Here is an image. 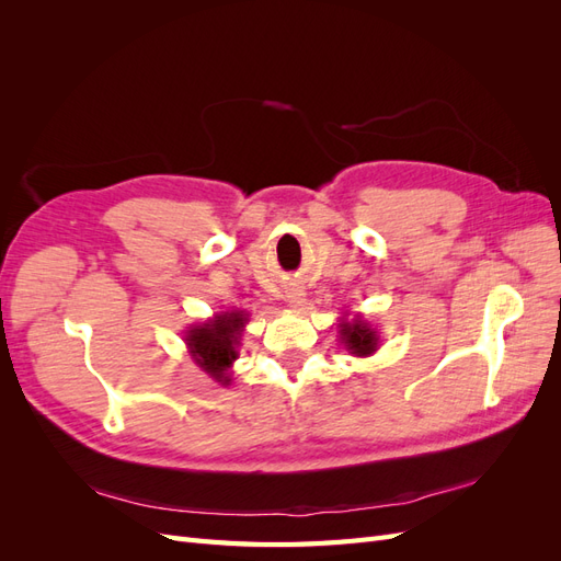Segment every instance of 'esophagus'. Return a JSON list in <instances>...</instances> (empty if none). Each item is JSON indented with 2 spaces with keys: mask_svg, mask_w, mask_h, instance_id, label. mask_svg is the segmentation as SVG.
Here are the masks:
<instances>
[{
  "mask_svg": "<svg viewBox=\"0 0 561 561\" xmlns=\"http://www.w3.org/2000/svg\"><path fill=\"white\" fill-rule=\"evenodd\" d=\"M285 299H287V304H290V307H299V304L304 301V290H301V287H290V290H287V295H285Z\"/></svg>",
  "mask_w": 561,
  "mask_h": 561,
  "instance_id": "1",
  "label": "esophagus"
}]
</instances>
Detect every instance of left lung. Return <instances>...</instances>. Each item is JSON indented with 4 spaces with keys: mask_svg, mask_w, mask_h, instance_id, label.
<instances>
[{
    "mask_svg": "<svg viewBox=\"0 0 561 561\" xmlns=\"http://www.w3.org/2000/svg\"><path fill=\"white\" fill-rule=\"evenodd\" d=\"M339 339L353 355H371L379 346L377 332L369 328V322L363 316L339 322Z\"/></svg>",
    "mask_w": 561,
    "mask_h": 561,
    "instance_id": "left-lung-1",
    "label": "left lung"
}]
</instances>
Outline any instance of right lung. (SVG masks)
<instances>
[{
    "label": "right lung",
    "instance_id": "1",
    "mask_svg": "<svg viewBox=\"0 0 561 561\" xmlns=\"http://www.w3.org/2000/svg\"><path fill=\"white\" fill-rule=\"evenodd\" d=\"M248 322L245 311H225L213 320L186 330L184 342L194 363L217 383L229 386V367L239 358L241 334Z\"/></svg>",
    "mask_w": 561,
    "mask_h": 561
}]
</instances>
